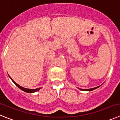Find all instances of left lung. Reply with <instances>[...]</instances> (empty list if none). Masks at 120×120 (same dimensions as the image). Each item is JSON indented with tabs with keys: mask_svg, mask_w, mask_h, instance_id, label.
Segmentation results:
<instances>
[{
	"mask_svg": "<svg viewBox=\"0 0 120 120\" xmlns=\"http://www.w3.org/2000/svg\"><path fill=\"white\" fill-rule=\"evenodd\" d=\"M99 86L96 87H94V88H92V89H79V88H78V89H79V90H80L88 91V92H90V91H92V90H93L96 89L98 88Z\"/></svg>",
	"mask_w": 120,
	"mask_h": 120,
	"instance_id": "1",
	"label": "left lung"
}]
</instances>
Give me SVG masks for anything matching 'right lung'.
Listing matches in <instances>:
<instances>
[{"mask_svg":"<svg viewBox=\"0 0 120 120\" xmlns=\"http://www.w3.org/2000/svg\"><path fill=\"white\" fill-rule=\"evenodd\" d=\"M9 77L10 79H11V80L13 82V83H14V84H15V85H16V86L18 87L19 88V89H20L21 90H23V91H24V92H27V93H34V92H37V91H38V90H39L40 89H41V87H40V88H37V89H27V88L23 87H22V86H19V84H18L16 83H15V82H14V80H13L12 79H11V78L10 77L9 75Z\"/></svg>","mask_w":120,"mask_h":120,"instance_id":"1","label":"right lung"}]
</instances>
